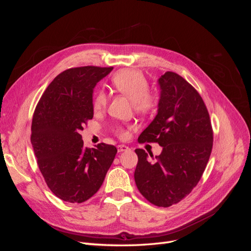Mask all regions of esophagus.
Instances as JSON below:
<instances>
[{
	"label": "esophagus",
	"mask_w": 251,
	"mask_h": 251,
	"mask_svg": "<svg viewBox=\"0 0 251 251\" xmlns=\"http://www.w3.org/2000/svg\"><path fill=\"white\" fill-rule=\"evenodd\" d=\"M117 150H118L119 153H121V151H127V150H128V147L125 146V144H119V146H117Z\"/></svg>",
	"instance_id": "esophagus-1"
}]
</instances>
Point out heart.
<instances>
[{"mask_svg": "<svg viewBox=\"0 0 251 251\" xmlns=\"http://www.w3.org/2000/svg\"><path fill=\"white\" fill-rule=\"evenodd\" d=\"M111 86L117 93L130 98L135 112L149 114L153 111L158 102L155 93L149 90V80L142 72L135 69H123L116 72L111 78ZM108 103V95L103 90H96L92 98L94 112L104 110ZM114 132L120 139H126L127 127L116 126Z\"/></svg>", "mask_w": 251, "mask_h": 251, "instance_id": "obj_1", "label": "heart"}]
</instances>
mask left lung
Returning <instances> with one entry per match:
<instances>
[{"instance_id":"1","label":"left lung","mask_w":251,"mask_h":251,"mask_svg":"<svg viewBox=\"0 0 251 251\" xmlns=\"http://www.w3.org/2000/svg\"><path fill=\"white\" fill-rule=\"evenodd\" d=\"M158 114L138 137L139 143L156 142L162 151L150 161L136 149L134 173L140 194L159 207L177 204L198 184L212 150L209 114L202 97L179 74L168 71L159 78Z\"/></svg>"}]
</instances>
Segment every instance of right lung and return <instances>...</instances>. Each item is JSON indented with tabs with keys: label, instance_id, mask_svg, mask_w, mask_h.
Wrapping results in <instances>:
<instances>
[{
	"label": "right lung",
	"instance_id": "add662e5",
	"mask_svg": "<svg viewBox=\"0 0 251 251\" xmlns=\"http://www.w3.org/2000/svg\"><path fill=\"white\" fill-rule=\"evenodd\" d=\"M112 69H67L51 81L36 104L31 143L37 165L50 191L63 201L82 203L94 196L117 153L111 144L83 147L80 135L93 118V89Z\"/></svg>",
	"mask_w": 251,
	"mask_h": 251
}]
</instances>
